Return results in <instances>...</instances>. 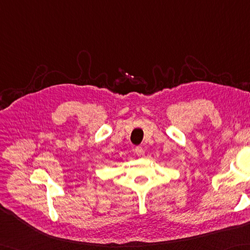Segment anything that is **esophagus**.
Listing matches in <instances>:
<instances>
[{
	"label": "esophagus",
	"instance_id": "esophagus-1",
	"mask_svg": "<svg viewBox=\"0 0 250 250\" xmlns=\"http://www.w3.org/2000/svg\"><path fill=\"white\" fill-rule=\"evenodd\" d=\"M135 153H136V155L137 156H139V157H143V156H144V149H143V147H136L135 148Z\"/></svg>",
	"mask_w": 250,
	"mask_h": 250
}]
</instances>
